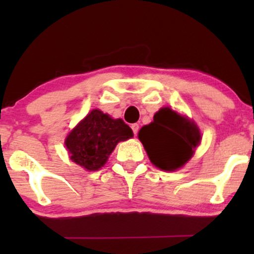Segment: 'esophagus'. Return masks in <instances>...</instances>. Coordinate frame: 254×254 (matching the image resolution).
<instances>
[{"instance_id": "obj_1", "label": "esophagus", "mask_w": 254, "mask_h": 254, "mask_svg": "<svg viewBox=\"0 0 254 254\" xmlns=\"http://www.w3.org/2000/svg\"><path fill=\"white\" fill-rule=\"evenodd\" d=\"M131 129H132L133 133H135V135H137V132H138V129H139V125L137 124V123L131 124Z\"/></svg>"}]
</instances>
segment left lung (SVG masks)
I'll list each match as a JSON object with an SVG mask.
<instances>
[{
  "mask_svg": "<svg viewBox=\"0 0 254 254\" xmlns=\"http://www.w3.org/2000/svg\"><path fill=\"white\" fill-rule=\"evenodd\" d=\"M151 164L164 171L182 168L200 143V131L193 121L170 107H162L154 121L138 132Z\"/></svg>",
  "mask_w": 254,
  "mask_h": 254,
  "instance_id": "8db88e82",
  "label": "left lung"
}]
</instances>
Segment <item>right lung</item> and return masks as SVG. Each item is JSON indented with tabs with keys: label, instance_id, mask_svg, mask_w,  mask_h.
<instances>
[{
	"label": "right lung",
	"instance_id": "right-lung-1",
	"mask_svg": "<svg viewBox=\"0 0 254 254\" xmlns=\"http://www.w3.org/2000/svg\"><path fill=\"white\" fill-rule=\"evenodd\" d=\"M133 136L123 119H113L100 110H92L65 138L70 160L87 171H98L106 164L121 141Z\"/></svg>",
	"mask_w": 254,
	"mask_h": 254
}]
</instances>
